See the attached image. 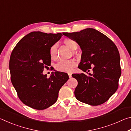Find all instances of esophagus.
I'll list each match as a JSON object with an SVG mask.
<instances>
[{"mask_svg":"<svg viewBox=\"0 0 131 131\" xmlns=\"http://www.w3.org/2000/svg\"><path fill=\"white\" fill-rule=\"evenodd\" d=\"M69 75V78H72V73H68Z\"/></svg>","mask_w":131,"mask_h":131,"instance_id":"esophagus-1","label":"esophagus"}]
</instances>
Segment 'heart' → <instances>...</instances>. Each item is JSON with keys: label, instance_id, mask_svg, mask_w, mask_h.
<instances>
[{"label": "heart", "instance_id": "1", "mask_svg": "<svg viewBox=\"0 0 131 131\" xmlns=\"http://www.w3.org/2000/svg\"><path fill=\"white\" fill-rule=\"evenodd\" d=\"M63 43L66 46L72 50L77 49V45L76 41L71 39H66L63 40ZM57 44H55L50 47L49 50L50 56L51 59H55L57 57ZM76 66V61L73 59L65 61L61 60L58 62L55 65V69L59 72H70L75 66Z\"/></svg>", "mask_w": 131, "mask_h": 131}]
</instances>
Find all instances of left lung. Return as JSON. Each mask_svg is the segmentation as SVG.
Returning a JSON list of instances; mask_svg holds the SVG:
<instances>
[{
  "instance_id": "obj_1",
  "label": "left lung",
  "mask_w": 131,
  "mask_h": 131,
  "mask_svg": "<svg viewBox=\"0 0 131 131\" xmlns=\"http://www.w3.org/2000/svg\"><path fill=\"white\" fill-rule=\"evenodd\" d=\"M62 34L76 41L82 50L79 68L84 73L72 74L78 82L74 91L76 99L91 106L105 103L117 91L121 74L116 46L93 28Z\"/></svg>"
}]
</instances>
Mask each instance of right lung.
<instances>
[{"mask_svg": "<svg viewBox=\"0 0 131 131\" xmlns=\"http://www.w3.org/2000/svg\"><path fill=\"white\" fill-rule=\"evenodd\" d=\"M61 33L32 32L23 37L11 54V80L23 103L36 110H44L56 102L59 91L69 79L68 74L52 72L43 74L50 66V47L61 38Z\"/></svg>", "mask_w": 131, "mask_h": 131, "instance_id": "1", "label": "right lung"}]
</instances>
